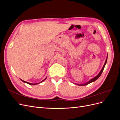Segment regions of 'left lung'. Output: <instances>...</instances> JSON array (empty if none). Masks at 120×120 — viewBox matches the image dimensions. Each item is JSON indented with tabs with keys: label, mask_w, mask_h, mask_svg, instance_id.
I'll return each mask as SVG.
<instances>
[{
	"label": "left lung",
	"mask_w": 120,
	"mask_h": 120,
	"mask_svg": "<svg viewBox=\"0 0 120 120\" xmlns=\"http://www.w3.org/2000/svg\"><path fill=\"white\" fill-rule=\"evenodd\" d=\"M107 56H108V55H107V57H106V60H105V64H104V65H103V67L102 68V69H101V71H100V72H99V74H98L97 76H96L95 77L93 78V79H90L89 81H88V82H86V83H83V84H77V83H74V84H76V85H79V86H85V85H88V84H90V83H92V82H94L95 81H96V80H97V79H98V78L100 77V76H101V75L102 72V71H103V70H104V68H105V65H106V64L107 60Z\"/></svg>",
	"instance_id": "1"
}]
</instances>
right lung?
<instances>
[{"label":"right lung","instance_id":"add662e5","mask_svg":"<svg viewBox=\"0 0 120 120\" xmlns=\"http://www.w3.org/2000/svg\"><path fill=\"white\" fill-rule=\"evenodd\" d=\"M46 78H47V76H46L45 79L43 80H42L40 82H39V83H29V82H26V81H24V80H22V79H20V80H21L23 82H24V83H27V84H29V85H37V84H39V83H41L42 82H43L44 80H45L46 79Z\"/></svg>","mask_w":120,"mask_h":120}]
</instances>
